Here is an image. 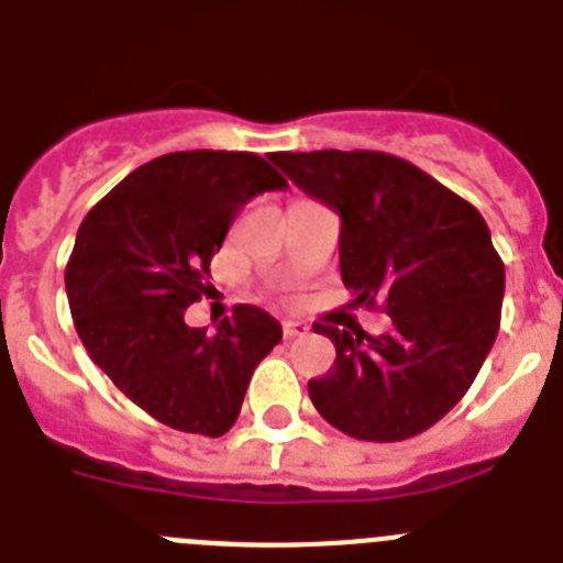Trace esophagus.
Returning a JSON list of instances; mask_svg holds the SVG:
<instances>
[{"mask_svg": "<svg viewBox=\"0 0 563 563\" xmlns=\"http://www.w3.org/2000/svg\"><path fill=\"white\" fill-rule=\"evenodd\" d=\"M308 324L306 322H283V339H297V335H306Z\"/></svg>", "mask_w": 563, "mask_h": 563, "instance_id": "esophagus-1", "label": "esophagus"}]
</instances>
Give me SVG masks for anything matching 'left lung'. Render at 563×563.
<instances>
[{
  "label": "left lung",
  "instance_id": "1",
  "mask_svg": "<svg viewBox=\"0 0 563 563\" xmlns=\"http://www.w3.org/2000/svg\"><path fill=\"white\" fill-rule=\"evenodd\" d=\"M308 197L341 219V280L355 306L391 317L369 335L313 324L335 364L308 383L317 411L361 441H402L466 394L500 330L506 269L466 199L386 152H272Z\"/></svg>",
  "mask_w": 563,
  "mask_h": 563
}]
</instances>
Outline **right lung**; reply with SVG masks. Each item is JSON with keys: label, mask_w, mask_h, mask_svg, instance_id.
Wrapping results in <instances>:
<instances>
[{"label": "right lung", "mask_w": 563, "mask_h": 563, "mask_svg": "<svg viewBox=\"0 0 563 563\" xmlns=\"http://www.w3.org/2000/svg\"><path fill=\"white\" fill-rule=\"evenodd\" d=\"M252 152H172L130 172L77 230L68 308L93 364L152 419L217 439L239 419L255 366L283 328L235 306L217 333L188 328L241 205L286 188Z\"/></svg>", "instance_id": "right-lung-1"}]
</instances>
